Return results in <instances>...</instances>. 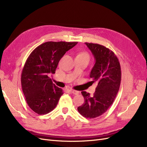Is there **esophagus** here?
<instances>
[{"label": "esophagus", "instance_id": "34e87169", "mask_svg": "<svg viewBox=\"0 0 147 147\" xmlns=\"http://www.w3.org/2000/svg\"><path fill=\"white\" fill-rule=\"evenodd\" d=\"M70 91L71 92H72V94H75V95H77V94H79V91H76V90H70Z\"/></svg>", "mask_w": 147, "mask_h": 147}]
</instances>
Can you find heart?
<instances>
[{
	"instance_id": "obj_1",
	"label": "heart",
	"mask_w": 147,
	"mask_h": 147,
	"mask_svg": "<svg viewBox=\"0 0 147 147\" xmlns=\"http://www.w3.org/2000/svg\"><path fill=\"white\" fill-rule=\"evenodd\" d=\"M77 56H82V57H86L88 59H90V56L86 52H82L79 53V54Z\"/></svg>"
}]
</instances>
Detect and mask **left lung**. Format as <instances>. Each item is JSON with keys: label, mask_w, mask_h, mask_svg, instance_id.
I'll return each mask as SVG.
<instances>
[{"label": "left lung", "mask_w": 147, "mask_h": 147, "mask_svg": "<svg viewBox=\"0 0 147 147\" xmlns=\"http://www.w3.org/2000/svg\"><path fill=\"white\" fill-rule=\"evenodd\" d=\"M85 44L95 59L90 77L97 85L93 95L82 92L84 102L77 109L83 117L95 118L104 114L114 102L121 83V67L117 56L109 48L97 43Z\"/></svg>", "instance_id": "left-lung-1"}]
</instances>
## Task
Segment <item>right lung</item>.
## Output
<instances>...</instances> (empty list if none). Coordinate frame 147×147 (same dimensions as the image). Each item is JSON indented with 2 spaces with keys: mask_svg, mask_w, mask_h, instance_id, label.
I'll return each instance as SVG.
<instances>
[{
  "mask_svg": "<svg viewBox=\"0 0 147 147\" xmlns=\"http://www.w3.org/2000/svg\"><path fill=\"white\" fill-rule=\"evenodd\" d=\"M78 42H47L37 47L26 60L21 74V86L29 107L38 115L54 109L63 94L49 75L55 74L60 59Z\"/></svg>",
  "mask_w": 147,
  "mask_h": 147,
  "instance_id": "obj_1",
  "label": "right lung"
}]
</instances>
